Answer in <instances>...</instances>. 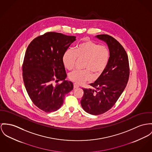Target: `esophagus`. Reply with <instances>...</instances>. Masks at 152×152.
<instances>
[{
	"label": "esophagus",
	"instance_id": "1",
	"mask_svg": "<svg viewBox=\"0 0 152 152\" xmlns=\"http://www.w3.org/2000/svg\"><path fill=\"white\" fill-rule=\"evenodd\" d=\"M73 87H74V88H77L79 87V85H77L76 83H74V84H73Z\"/></svg>",
	"mask_w": 152,
	"mask_h": 152
}]
</instances>
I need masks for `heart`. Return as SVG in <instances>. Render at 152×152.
Returning a JSON list of instances; mask_svg holds the SVG:
<instances>
[{
	"label": "heart",
	"instance_id": "heart-1",
	"mask_svg": "<svg viewBox=\"0 0 152 152\" xmlns=\"http://www.w3.org/2000/svg\"><path fill=\"white\" fill-rule=\"evenodd\" d=\"M110 57L109 48L90 40H85L75 47V50H67L62 56V63L68 69H72L77 59H84V70H75L69 74L71 81L76 84H83L92 78V74L96 77L105 71Z\"/></svg>",
	"mask_w": 152,
	"mask_h": 152
}]
</instances>
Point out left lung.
Here are the masks:
<instances>
[{"label": "left lung", "instance_id": "obj_1", "mask_svg": "<svg viewBox=\"0 0 152 152\" xmlns=\"http://www.w3.org/2000/svg\"><path fill=\"white\" fill-rule=\"evenodd\" d=\"M95 37L107 45L110 59L105 71L90 84L95 90L82 88L84 94L80 103L86 112L98 115L108 111L117 102L129 81V67L126 51L115 38L105 34Z\"/></svg>", "mask_w": 152, "mask_h": 152}]
</instances>
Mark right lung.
I'll return each mask as SVG.
<instances>
[{
  "label": "right lung",
  "instance_id": "right-lung-1",
  "mask_svg": "<svg viewBox=\"0 0 152 152\" xmlns=\"http://www.w3.org/2000/svg\"><path fill=\"white\" fill-rule=\"evenodd\" d=\"M76 36L47 32L34 39L27 48L23 65V83L28 94L38 108L50 113L59 109L65 95L73 88L67 75L62 56ZM61 84L54 85V81Z\"/></svg>",
  "mask_w": 152,
  "mask_h": 152
}]
</instances>
